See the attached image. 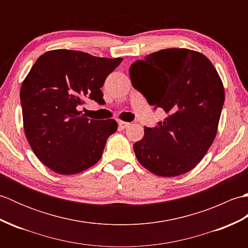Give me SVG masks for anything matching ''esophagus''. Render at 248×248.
Wrapping results in <instances>:
<instances>
[{
    "label": "esophagus",
    "mask_w": 248,
    "mask_h": 248,
    "mask_svg": "<svg viewBox=\"0 0 248 248\" xmlns=\"http://www.w3.org/2000/svg\"><path fill=\"white\" fill-rule=\"evenodd\" d=\"M118 125L120 129H127L130 125V123H127V121H119Z\"/></svg>",
    "instance_id": "obj_1"
}]
</instances>
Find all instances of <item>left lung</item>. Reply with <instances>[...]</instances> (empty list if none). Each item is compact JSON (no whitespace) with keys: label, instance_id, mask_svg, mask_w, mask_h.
<instances>
[{"label":"left lung","instance_id":"8db88e82","mask_svg":"<svg viewBox=\"0 0 248 248\" xmlns=\"http://www.w3.org/2000/svg\"><path fill=\"white\" fill-rule=\"evenodd\" d=\"M133 87L167 114L145 128L133 148L146 170L161 177L183 175L202 160L217 132L225 101L223 82L207 56L188 49H165L131 65Z\"/></svg>","mask_w":248,"mask_h":248}]
</instances>
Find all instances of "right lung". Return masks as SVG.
Returning a JSON list of instances; mask_svg holds the SVG:
<instances>
[{
	"mask_svg": "<svg viewBox=\"0 0 248 248\" xmlns=\"http://www.w3.org/2000/svg\"><path fill=\"white\" fill-rule=\"evenodd\" d=\"M121 62L65 49L46 52L35 62L20 91L23 128L35 155L51 170L75 175L101 159L118 124L88 119L77 108L87 98L102 101L100 88Z\"/></svg>",
	"mask_w": 248,
	"mask_h": 248,
	"instance_id": "1",
	"label": "right lung"
}]
</instances>
